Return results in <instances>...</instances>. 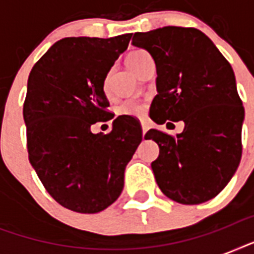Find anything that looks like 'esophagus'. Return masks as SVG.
<instances>
[{
    "label": "esophagus",
    "mask_w": 254,
    "mask_h": 254,
    "mask_svg": "<svg viewBox=\"0 0 254 254\" xmlns=\"http://www.w3.org/2000/svg\"><path fill=\"white\" fill-rule=\"evenodd\" d=\"M141 127H142V133L145 134L147 130H149V127H150V124L147 121L146 119H142L141 120Z\"/></svg>",
    "instance_id": "1"
}]
</instances>
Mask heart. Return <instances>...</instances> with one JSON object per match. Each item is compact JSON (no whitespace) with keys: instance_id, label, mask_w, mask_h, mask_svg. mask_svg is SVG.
I'll return each mask as SVG.
<instances>
[{"instance_id":"1","label":"heart","mask_w":254,"mask_h":254,"mask_svg":"<svg viewBox=\"0 0 254 254\" xmlns=\"http://www.w3.org/2000/svg\"><path fill=\"white\" fill-rule=\"evenodd\" d=\"M149 57H150V55H149V53H146L145 50H134V51H131V53L127 57V67H129L133 72L137 73V71H138V68L143 63V61H146ZM103 92L107 96H109V93H111L108 77H105L103 81ZM145 111H146V105H145L142 101H139V100L135 99L125 100V101L117 108V113H119L120 116H133V117H142V116L145 115Z\"/></svg>"}]
</instances>
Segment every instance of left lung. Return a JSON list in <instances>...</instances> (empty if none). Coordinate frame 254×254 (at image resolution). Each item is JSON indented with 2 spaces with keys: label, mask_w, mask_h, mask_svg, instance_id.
Segmentation results:
<instances>
[{
  "label": "left lung",
  "mask_w": 254,
  "mask_h": 254,
  "mask_svg": "<svg viewBox=\"0 0 254 254\" xmlns=\"http://www.w3.org/2000/svg\"><path fill=\"white\" fill-rule=\"evenodd\" d=\"M131 43L147 50L157 65L158 95L151 103V120L185 123L181 134L150 129L145 135L159 146L151 163L159 189L181 204L212 199L228 185L243 153L244 107L232 67L193 27L135 33Z\"/></svg>",
  "instance_id": "1"
}]
</instances>
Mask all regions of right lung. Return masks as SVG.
<instances>
[{"label":"right lung","instance_id":"obj_1","mask_svg":"<svg viewBox=\"0 0 254 254\" xmlns=\"http://www.w3.org/2000/svg\"><path fill=\"white\" fill-rule=\"evenodd\" d=\"M130 38H64L29 75L23 119L30 163L47 192L75 212H100L120 196L125 167L142 141L130 116L117 117L108 134L91 131L113 119L103 81Z\"/></svg>","mask_w":254,"mask_h":254}]
</instances>
